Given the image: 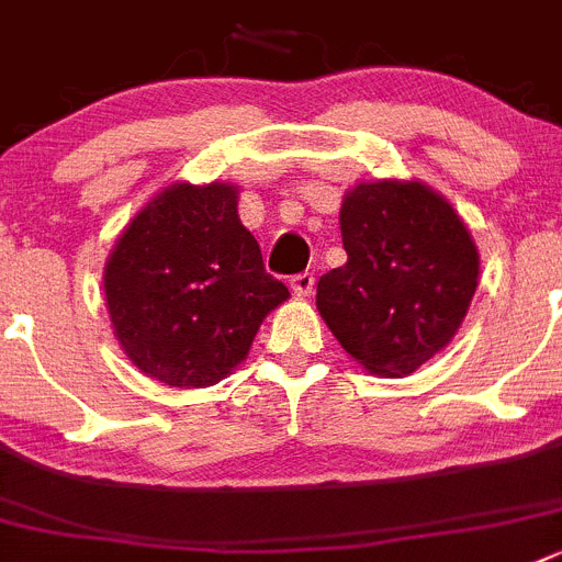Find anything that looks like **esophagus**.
<instances>
[{"mask_svg": "<svg viewBox=\"0 0 562 562\" xmlns=\"http://www.w3.org/2000/svg\"><path fill=\"white\" fill-rule=\"evenodd\" d=\"M290 286H292V292H295L297 297H312V292H314V276H312V272H301V276L292 278Z\"/></svg>", "mask_w": 562, "mask_h": 562, "instance_id": "34e87169", "label": "esophagus"}]
</instances>
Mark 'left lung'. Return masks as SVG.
I'll use <instances>...</instances> for the list:
<instances>
[{
    "label": "left lung",
    "mask_w": 562,
    "mask_h": 562,
    "mask_svg": "<svg viewBox=\"0 0 562 562\" xmlns=\"http://www.w3.org/2000/svg\"><path fill=\"white\" fill-rule=\"evenodd\" d=\"M347 261L317 284L319 317L372 375L405 378L456 339L477 292L463 217L419 179L358 181L339 210Z\"/></svg>",
    "instance_id": "left-lung-1"
}]
</instances>
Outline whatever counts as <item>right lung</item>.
<instances>
[{
	"label": "right lung",
	"mask_w": 562,
	"mask_h": 562,
	"mask_svg": "<svg viewBox=\"0 0 562 562\" xmlns=\"http://www.w3.org/2000/svg\"><path fill=\"white\" fill-rule=\"evenodd\" d=\"M228 181H173L126 223L104 265L112 334L143 375L215 386L248 358L261 319L290 297L265 272Z\"/></svg>",
	"instance_id": "1"
}]
</instances>
